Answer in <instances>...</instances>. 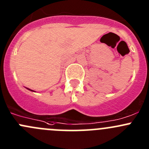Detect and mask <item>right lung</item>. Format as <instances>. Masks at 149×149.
<instances>
[{
    "label": "right lung",
    "mask_w": 149,
    "mask_h": 149,
    "mask_svg": "<svg viewBox=\"0 0 149 149\" xmlns=\"http://www.w3.org/2000/svg\"><path fill=\"white\" fill-rule=\"evenodd\" d=\"M27 88L28 90H29V91H33V90H31V89H29V88Z\"/></svg>",
    "instance_id": "obj_1"
}]
</instances>
